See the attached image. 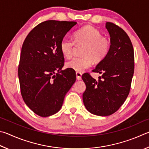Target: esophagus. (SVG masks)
Wrapping results in <instances>:
<instances>
[{
	"mask_svg": "<svg viewBox=\"0 0 149 149\" xmlns=\"http://www.w3.org/2000/svg\"><path fill=\"white\" fill-rule=\"evenodd\" d=\"M82 73L80 72H76V76L77 80H81L82 79Z\"/></svg>",
	"mask_w": 149,
	"mask_h": 149,
	"instance_id": "34e87169",
	"label": "esophagus"
}]
</instances>
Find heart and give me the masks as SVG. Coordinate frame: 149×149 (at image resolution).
<instances>
[{"label":"heart","mask_w":149,"mask_h":149,"mask_svg":"<svg viewBox=\"0 0 149 149\" xmlns=\"http://www.w3.org/2000/svg\"><path fill=\"white\" fill-rule=\"evenodd\" d=\"M74 41L68 37L61 39L59 48L65 57L70 59L72 56L75 44L84 45L82 49L83 56L75 57L66 63L68 69L77 72H82L92 66L93 61L99 63L105 58L110 49V40L102 36L97 29L91 25L85 26L75 31Z\"/></svg>","instance_id":"obj_1"}]
</instances>
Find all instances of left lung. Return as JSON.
<instances>
[{"mask_svg":"<svg viewBox=\"0 0 149 149\" xmlns=\"http://www.w3.org/2000/svg\"><path fill=\"white\" fill-rule=\"evenodd\" d=\"M111 46L105 58L92 71L101 74L96 80L89 73L82 79L86 89L82 95L85 107L90 113L101 116L115 113L128 95L134 72V52L126 33L118 25L107 22Z\"/></svg>","mask_w":149,"mask_h":149,"instance_id":"obj_1","label":"left lung"}]
</instances>
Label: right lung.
Masks as SVG:
<instances>
[{"mask_svg": "<svg viewBox=\"0 0 149 149\" xmlns=\"http://www.w3.org/2000/svg\"><path fill=\"white\" fill-rule=\"evenodd\" d=\"M77 23L46 21L33 29L23 42L18 67L21 93L28 107L38 116L57 113L76 81L74 70H61L65 60L59 44Z\"/></svg>", "mask_w": 149, "mask_h": 149, "instance_id": "add662e5", "label": "right lung"}]
</instances>
